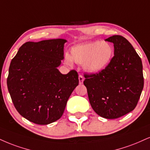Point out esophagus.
<instances>
[{"label":"esophagus","instance_id":"esophagus-1","mask_svg":"<svg viewBox=\"0 0 150 150\" xmlns=\"http://www.w3.org/2000/svg\"><path fill=\"white\" fill-rule=\"evenodd\" d=\"M83 82H84V77H83L82 75H79V83H80V84H82Z\"/></svg>","mask_w":150,"mask_h":150}]
</instances>
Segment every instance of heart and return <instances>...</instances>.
Returning a JSON list of instances; mask_svg holds the SVG:
<instances>
[{
  "instance_id": "b5f03b06",
  "label": "heart",
  "mask_w": 150,
  "mask_h": 150,
  "mask_svg": "<svg viewBox=\"0 0 150 150\" xmlns=\"http://www.w3.org/2000/svg\"><path fill=\"white\" fill-rule=\"evenodd\" d=\"M71 55L65 54V62L73 64H82L85 71L89 73H98L105 69L111 62L114 55V48L111 43L96 40L73 47Z\"/></svg>"
}]
</instances>
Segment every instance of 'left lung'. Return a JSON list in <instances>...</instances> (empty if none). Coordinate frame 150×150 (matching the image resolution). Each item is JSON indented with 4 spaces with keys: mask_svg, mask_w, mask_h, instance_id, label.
I'll return each mask as SVG.
<instances>
[{
    "mask_svg": "<svg viewBox=\"0 0 150 150\" xmlns=\"http://www.w3.org/2000/svg\"><path fill=\"white\" fill-rule=\"evenodd\" d=\"M114 44V57L98 74L85 75L84 81L93 110L105 119H117L134 110L144 86L141 59L125 38L105 40Z\"/></svg>",
    "mask_w": 150,
    "mask_h": 150,
    "instance_id": "1",
    "label": "left lung"
}]
</instances>
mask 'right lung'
<instances>
[{"instance_id":"1","label":"right lung","mask_w":150,"mask_h":150,"mask_svg":"<svg viewBox=\"0 0 150 150\" xmlns=\"http://www.w3.org/2000/svg\"><path fill=\"white\" fill-rule=\"evenodd\" d=\"M66 42L61 38L27 42L11 61L9 93L18 112L30 122L46 125L59 120L78 85L75 70L63 75L58 70Z\"/></svg>"}]
</instances>
